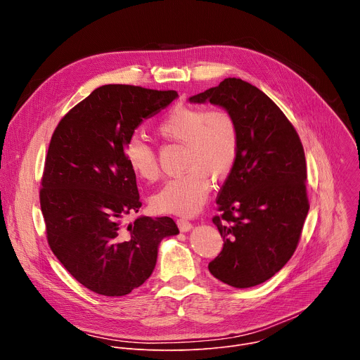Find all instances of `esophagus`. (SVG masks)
Wrapping results in <instances>:
<instances>
[{"mask_svg":"<svg viewBox=\"0 0 360 360\" xmlns=\"http://www.w3.org/2000/svg\"><path fill=\"white\" fill-rule=\"evenodd\" d=\"M176 224H178V228H179V231H181V232H188V231H191V229H192V224H191L189 221L184 219V218L178 219V221H176Z\"/></svg>","mask_w":360,"mask_h":360,"instance_id":"1","label":"esophagus"}]
</instances>
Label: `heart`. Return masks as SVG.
<instances>
[{"mask_svg": "<svg viewBox=\"0 0 360 360\" xmlns=\"http://www.w3.org/2000/svg\"><path fill=\"white\" fill-rule=\"evenodd\" d=\"M157 132L167 141L184 143V175L168 181L150 199L160 214L196 215L211 191V179H224L239 155V127L226 110L176 105L160 121ZM124 158L134 175L155 181L160 175L157 153L134 135L124 145Z\"/></svg>", "mask_w": 360, "mask_h": 360, "instance_id": "1", "label": "heart"}]
</instances>
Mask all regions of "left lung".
I'll use <instances>...</instances> for the list:
<instances>
[{
	"label": "left lung",
	"instance_id": "obj_1",
	"mask_svg": "<svg viewBox=\"0 0 360 360\" xmlns=\"http://www.w3.org/2000/svg\"><path fill=\"white\" fill-rule=\"evenodd\" d=\"M189 101L225 108L240 136L236 164L217 198L221 215L212 218L224 248L208 269L233 288L264 283L292 258L309 211L299 135L266 94L239 78Z\"/></svg>",
	"mask_w": 360,
	"mask_h": 360
}]
</instances>
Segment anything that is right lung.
Instances as JSON below:
<instances>
[{
	"label": "right lung",
	"instance_id": "obj_1",
	"mask_svg": "<svg viewBox=\"0 0 360 360\" xmlns=\"http://www.w3.org/2000/svg\"><path fill=\"white\" fill-rule=\"evenodd\" d=\"M176 96V91L102 85L51 138L39 191L48 245L98 295L124 296L139 288L155 268L161 240L179 233L169 217L122 221L142 205L124 145L143 120Z\"/></svg>",
	"mask_w": 360,
	"mask_h": 360
}]
</instances>
